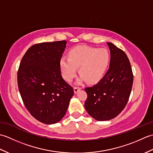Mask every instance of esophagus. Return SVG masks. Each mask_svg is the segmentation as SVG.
<instances>
[{"label": "esophagus", "mask_w": 153, "mask_h": 153, "mask_svg": "<svg viewBox=\"0 0 153 153\" xmlns=\"http://www.w3.org/2000/svg\"><path fill=\"white\" fill-rule=\"evenodd\" d=\"M80 89H81V87H74V91L75 93H77Z\"/></svg>", "instance_id": "esophagus-1"}]
</instances>
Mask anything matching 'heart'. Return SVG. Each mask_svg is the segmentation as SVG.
<instances>
[{
	"label": "heart",
	"instance_id": "heart-1",
	"mask_svg": "<svg viewBox=\"0 0 153 153\" xmlns=\"http://www.w3.org/2000/svg\"><path fill=\"white\" fill-rule=\"evenodd\" d=\"M110 56L105 48L86 46L77 47L71 50L69 58L63 56L60 60V68L64 78L71 82L79 68V83L86 80L93 83L102 78L108 69Z\"/></svg>",
	"mask_w": 153,
	"mask_h": 153
}]
</instances>
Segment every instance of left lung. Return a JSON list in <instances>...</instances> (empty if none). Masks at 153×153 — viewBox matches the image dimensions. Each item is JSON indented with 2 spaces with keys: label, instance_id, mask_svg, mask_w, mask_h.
I'll return each instance as SVG.
<instances>
[{
  "label": "left lung",
  "instance_id": "1",
  "mask_svg": "<svg viewBox=\"0 0 153 153\" xmlns=\"http://www.w3.org/2000/svg\"><path fill=\"white\" fill-rule=\"evenodd\" d=\"M110 51L108 70L98 83L86 87L85 108L98 121L115 118L125 108L131 91L134 76L126 54L108 42Z\"/></svg>",
  "mask_w": 153,
  "mask_h": 153
}]
</instances>
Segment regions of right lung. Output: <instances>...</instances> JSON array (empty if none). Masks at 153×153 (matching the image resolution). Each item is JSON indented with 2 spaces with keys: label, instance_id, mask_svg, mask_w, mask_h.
I'll return each instance as SVG.
<instances>
[{
  "label": "right lung",
  "instance_id": "add662e5",
  "mask_svg": "<svg viewBox=\"0 0 153 153\" xmlns=\"http://www.w3.org/2000/svg\"><path fill=\"white\" fill-rule=\"evenodd\" d=\"M66 46V41L33 45L23 56L18 71V89L25 106L45 124L62 119L74 93L61 76L60 60Z\"/></svg>",
  "mask_w": 153,
  "mask_h": 153
}]
</instances>
